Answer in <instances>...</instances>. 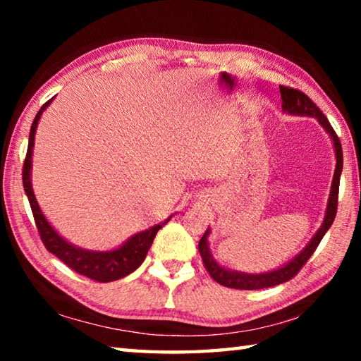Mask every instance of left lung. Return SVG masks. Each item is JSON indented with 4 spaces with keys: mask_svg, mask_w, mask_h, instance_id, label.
Masks as SVG:
<instances>
[{
    "mask_svg": "<svg viewBox=\"0 0 361 361\" xmlns=\"http://www.w3.org/2000/svg\"><path fill=\"white\" fill-rule=\"evenodd\" d=\"M280 95H282V108L283 111L290 114H301V116H310V118H315L320 122V126L325 129L329 137L333 138L334 143V151H336V170H334V178L331 185V192H329L328 199V207H326V215L323 219V224L320 229L317 231V234L312 237V240L309 242V245L305 247L301 253H299L296 258H293L288 264L283 267H279L276 271L264 272V274H245V272H235V271H228L218 264V262L213 259V256L209 250V234L210 229L205 231L202 239L199 242V253L202 256L204 266L207 272L210 274V277L218 282L219 285L228 286V288H235V290H261V288H269V286H276L283 282H288L296 274L301 271V267L307 262L310 256L319 247L320 240L323 235L326 234V231L331 228V224L336 218V212H338V194H339V180H341V172H342V146L339 142V137L336 135L334 129L329 124L326 116L320 111V108L315 105V103L309 99L307 95L301 90L295 87H286V85H280Z\"/></svg>",
    "mask_w": 361,
    "mask_h": 361,
    "instance_id": "1",
    "label": "left lung"
}]
</instances>
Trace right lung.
Returning a JSON list of instances; mask_svg holds the SVG:
<instances>
[{
  "label": "right lung",
  "mask_w": 361,
  "mask_h": 361,
  "mask_svg": "<svg viewBox=\"0 0 361 361\" xmlns=\"http://www.w3.org/2000/svg\"><path fill=\"white\" fill-rule=\"evenodd\" d=\"M52 99L46 102L44 105L36 114L33 119L32 129H30V138H28V149L25 156V162H23V172H22V181H23V189H25V194L28 197L30 207H32L35 224L38 228L39 237L47 252L56 255L57 258L65 262L66 266L73 271L81 274V276L87 277L90 280H95V282L106 283L113 282V280H119L122 277L129 276L130 272L138 269L146 258V253L151 247L152 240L157 234V231L162 228L164 224L170 221L169 216L166 221L161 224L152 226V228L138 232L133 237H130L124 245L111 250V252H90V250H82L75 245H71L70 242H66L57 234V231L52 228L51 224L47 223V219L42 215L38 202H36L33 188H32V180H30V172H32V154H33V145H35V132L36 127H38V121L41 114L47 108L49 103Z\"/></svg>",
  "instance_id": "1"
}]
</instances>
